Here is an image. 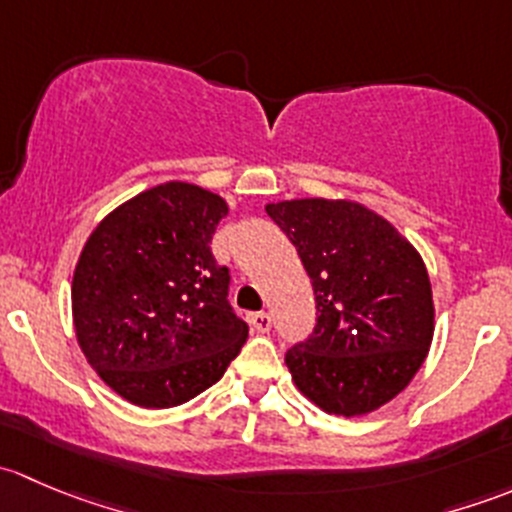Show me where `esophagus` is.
<instances>
[{"instance_id": "34e87169", "label": "esophagus", "mask_w": 512, "mask_h": 512, "mask_svg": "<svg viewBox=\"0 0 512 512\" xmlns=\"http://www.w3.org/2000/svg\"><path fill=\"white\" fill-rule=\"evenodd\" d=\"M250 327L255 329V332L260 334H267L272 329V317L267 312H255L250 317Z\"/></svg>"}]
</instances>
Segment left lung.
Returning <instances> with one entry per match:
<instances>
[{"instance_id": "1", "label": "left lung", "mask_w": 512, "mask_h": 512, "mask_svg": "<svg viewBox=\"0 0 512 512\" xmlns=\"http://www.w3.org/2000/svg\"><path fill=\"white\" fill-rule=\"evenodd\" d=\"M312 280L317 324L287 349L297 389L319 409L361 416L409 386L433 337L421 255L384 218L347 200L267 205Z\"/></svg>"}]
</instances>
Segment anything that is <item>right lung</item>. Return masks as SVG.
I'll list each match as a JSON object with an SVG mask.
<instances>
[{"label":"right lung","instance_id":"add662e5","mask_svg":"<svg viewBox=\"0 0 512 512\" xmlns=\"http://www.w3.org/2000/svg\"><path fill=\"white\" fill-rule=\"evenodd\" d=\"M220 195L165 183L113 210L74 272L76 337L131 404L170 409L203 394L240 354L247 324L230 307V270L213 257Z\"/></svg>","mask_w":512,"mask_h":512}]
</instances>
